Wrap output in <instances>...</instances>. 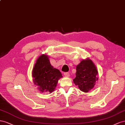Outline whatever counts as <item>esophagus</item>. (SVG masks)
Wrapping results in <instances>:
<instances>
[{"label":"esophagus","mask_w":125,"mask_h":125,"mask_svg":"<svg viewBox=\"0 0 125 125\" xmlns=\"http://www.w3.org/2000/svg\"><path fill=\"white\" fill-rule=\"evenodd\" d=\"M64 75L65 76H67V77H68V76H70V74L68 72H64Z\"/></svg>","instance_id":"obj_1"}]
</instances>
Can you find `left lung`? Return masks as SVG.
I'll use <instances>...</instances> for the list:
<instances>
[{
	"mask_svg": "<svg viewBox=\"0 0 125 125\" xmlns=\"http://www.w3.org/2000/svg\"><path fill=\"white\" fill-rule=\"evenodd\" d=\"M97 74V70L92 61L83 60L76 66V77L74 78V83L81 91L87 93L94 87L96 81L98 80L96 77Z\"/></svg>",
	"mask_w": 125,
	"mask_h": 125,
	"instance_id": "obj_1",
	"label": "left lung"
}]
</instances>
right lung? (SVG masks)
Listing matches in <instances>:
<instances>
[{
  "label": "right lung",
  "mask_w": 125,
  "mask_h": 125,
  "mask_svg": "<svg viewBox=\"0 0 125 125\" xmlns=\"http://www.w3.org/2000/svg\"><path fill=\"white\" fill-rule=\"evenodd\" d=\"M32 76L35 84L38 85L41 92L54 91L58 80L62 77L60 71L51 65L48 56L42 54L39 56L32 70Z\"/></svg>",
  "instance_id": "1"
}]
</instances>
